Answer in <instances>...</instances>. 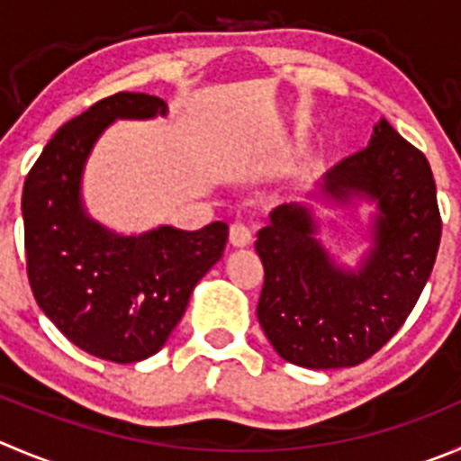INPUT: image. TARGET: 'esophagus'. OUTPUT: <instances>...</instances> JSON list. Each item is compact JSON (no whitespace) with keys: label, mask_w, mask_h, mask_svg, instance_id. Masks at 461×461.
I'll list each match as a JSON object with an SVG mask.
<instances>
[{"label":"esophagus","mask_w":461,"mask_h":461,"mask_svg":"<svg viewBox=\"0 0 461 461\" xmlns=\"http://www.w3.org/2000/svg\"><path fill=\"white\" fill-rule=\"evenodd\" d=\"M228 242H230V247L235 249L249 247V244H251V230H249L244 223L235 221L233 226H230V230H228Z\"/></svg>","instance_id":"34e87169"}]
</instances>
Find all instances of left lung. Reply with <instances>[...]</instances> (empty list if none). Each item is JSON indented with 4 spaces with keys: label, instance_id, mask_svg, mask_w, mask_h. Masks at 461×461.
Wrapping results in <instances>:
<instances>
[{
    "label": "left lung",
    "instance_id": "1",
    "mask_svg": "<svg viewBox=\"0 0 461 461\" xmlns=\"http://www.w3.org/2000/svg\"><path fill=\"white\" fill-rule=\"evenodd\" d=\"M319 192L337 203L374 201V244L357 269H344L314 235L310 205H278L256 242L265 267L258 319L283 359L341 369L378 353L410 317L435 267L441 217L430 162L387 120L369 147L326 172Z\"/></svg>",
    "mask_w": 461,
    "mask_h": 461
}]
</instances>
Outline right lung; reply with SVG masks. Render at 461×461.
Wrapping results in <instances>:
<instances>
[{
  "label": "right lung",
  "instance_id": "right-lung-1",
  "mask_svg": "<svg viewBox=\"0 0 461 461\" xmlns=\"http://www.w3.org/2000/svg\"><path fill=\"white\" fill-rule=\"evenodd\" d=\"M156 115H167V104L142 92L96 102L47 142L22 192L26 274L38 305L72 344L117 365L165 346L228 240L223 221L117 235L87 217L81 178L99 135L115 120Z\"/></svg>",
  "mask_w": 461,
  "mask_h": 461
}]
</instances>
